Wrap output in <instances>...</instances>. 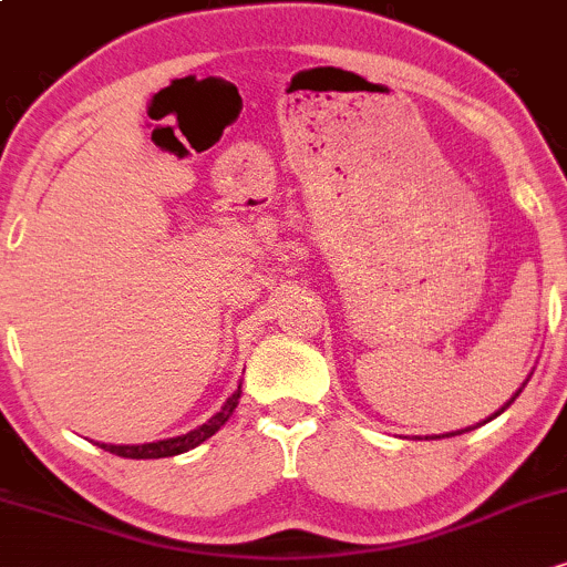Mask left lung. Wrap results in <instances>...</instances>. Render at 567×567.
<instances>
[{"mask_svg": "<svg viewBox=\"0 0 567 567\" xmlns=\"http://www.w3.org/2000/svg\"><path fill=\"white\" fill-rule=\"evenodd\" d=\"M525 383H527V380H525ZM525 383H523V388H525ZM523 388H519V391H517V393H514V396H512V399H508V402H506L504 406H501V410H498V412H495V415H489V417H487V421H482V423H489V421H493V417H498V415H501V412H504V410H508V404H512V402H514V399H517V396H519V393H523ZM482 423H476V425H482ZM476 425H468V429L453 431V434H442V436H457V434H466V431H472V429H476Z\"/></svg>", "mask_w": 567, "mask_h": 567, "instance_id": "1", "label": "left lung"}]
</instances>
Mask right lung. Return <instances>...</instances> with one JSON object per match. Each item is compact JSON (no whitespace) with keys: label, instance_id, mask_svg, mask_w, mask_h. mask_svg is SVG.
<instances>
[{"label":"right lung","instance_id":"obj_1","mask_svg":"<svg viewBox=\"0 0 567 567\" xmlns=\"http://www.w3.org/2000/svg\"><path fill=\"white\" fill-rule=\"evenodd\" d=\"M238 399H240V385H238V391H235L233 396L227 399L225 406H221V410L216 412L214 417H208V421L198 425V429L187 431V434H182V436L161 439V442H146V444H101V447H104L106 453H114L120 457H136V461H142V457L146 461V457L182 455V453H187V450L198 447V444L206 442L208 436H214L216 431L221 429V425L230 421L233 410L238 406Z\"/></svg>","mask_w":567,"mask_h":567}]
</instances>
